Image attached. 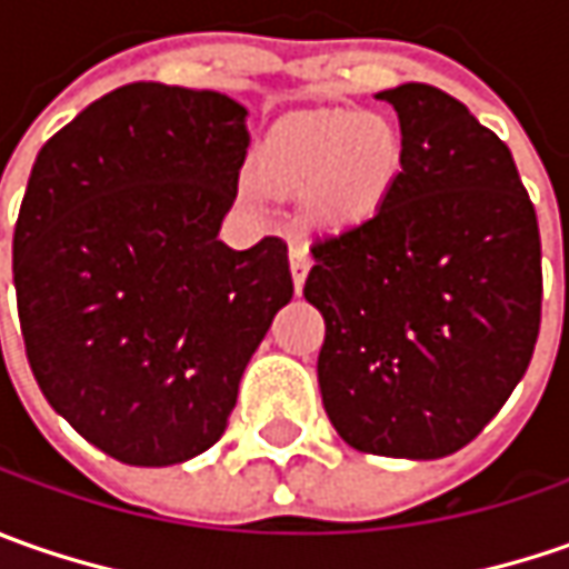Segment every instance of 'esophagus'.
I'll return each mask as SVG.
<instances>
[{
	"label": "esophagus",
	"mask_w": 569,
	"mask_h": 569,
	"mask_svg": "<svg viewBox=\"0 0 569 569\" xmlns=\"http://www.w3.org/2000/svg\"><path fill=\"white\" fill-rule=\"evenodd\" d=\"M310 266H313V256H310V250H307V243L295 240V243H291V274H295L297 291L303 288V281H307V272H310Z\"/></svg>",
	"instance_id": "34e87169"
}]
</instances>
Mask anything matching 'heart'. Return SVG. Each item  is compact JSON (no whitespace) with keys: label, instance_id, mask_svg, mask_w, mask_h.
<instances>
[{"label":"heart","instance_id":"b5f03b06","mask_svg":"<svg viewBox=\"0 0 569 569\" xmlns=\"http://www.w3.org/2000/svg\"><path fill=\"white\" fill-rule=\"evenodd\" d=\"M402 136L382 117H303L278 126L259 154L262 180L288 196H313L329 224L373 214L402 170Z\"/></svg>","mask_w":569,"mask_h":569}]
</instances>
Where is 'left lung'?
<instances>
[{
	"label": "left lung",
	"instance_id": "8db88e82",
	"mask_svg": "<svg viewBox=\"0 0 569 569\" xmlns=\"http://www.w3.org/2000/svg\"><path fill=\"white\" fill-rule=\"evenodd\" d=\"M402 170L380 208L317 237L319 392L348 447L440 459L503 408L536 351L541 237L510 148L462 100L408 81Z\"/></svg>",
	"mask_w": 569,
	"mask_h": 569
}]
</instances>
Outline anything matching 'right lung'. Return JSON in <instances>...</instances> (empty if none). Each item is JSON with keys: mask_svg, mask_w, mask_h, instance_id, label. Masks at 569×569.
Wrapping results in <instances>:
<instances>
[{"mask_svg": "<svg viewBox=\"0 0 569 569\" xmlns=\"http://www.w3.org/2000/svg\"><path fill=\"white\" fill-rule=\"evenodd\" d=\"M247 107L136 81L40 148L11 240L33 380L126 466H177L228 430L240 377L291 300L288 243L218 240Z\"/></svg>", "mask_w": 569, "mask_h": 569, "instance_id": "add662e5", "label": "right lung"}]
</instances>
